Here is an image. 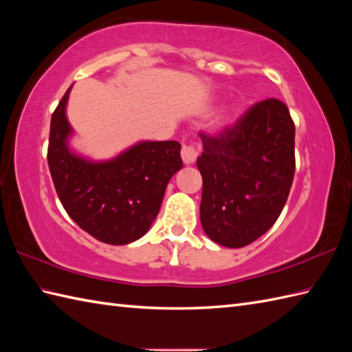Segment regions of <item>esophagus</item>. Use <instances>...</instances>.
<instances>
[{
  "label": "esophagus",
  "instance_id": "34e87169",
  "mask_svg": "<svg viewBox=\"0 0 352 352\" xmlns=\"http://www.w3.org/2000/svg\"><path fill=\"white\" fill-rule=\"evenodd\" d=\"M197 157H198V151H197L195 145L184 144L182 146V159H183L184 164H192L197 160Z\"/></svg>",
  "mask_w": 352,
  "mask_h": 352
}]
</instances>
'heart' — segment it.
Here are the masks:
<instances>
[{
	"label": "heart",
	"instance_id": "obj_1",
	"mask_svg": "<svg viewBox=\"0 0 352 352\" xmlns=\"http://www.w3.org/2000/svg\"><path fill=\"white\" fill-rule=\"evenodd\" d=\"M236 119H237L236 110L228 109L226 111H222V113L218 118H216L214 125H216V129H218V130H226V129H228V126H231L236 122Z\"/></svg>",
	"mask_w": 352,
	"mask_h": 352
}]
</instances>
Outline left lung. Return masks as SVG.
I'll return each mask as SVG.
<instances>
[{"instance_id": "1", "label": "left lung", "mask_w": 352, "mask_h": 352, "mask_svg": "<svg viewBox=\"0 0 352 352\" xmlns=\"http://www.w3.org/2000/svg\"><path fill=\"white\" fill-rule=\"evenodd\" d=\"M199 216L206 234L242 248L271 228L295 174V124L280 100L257 102L216 138L201 133Z\"/></svg>"}]
</instances>
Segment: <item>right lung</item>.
<instances>
[{
	"label": "right lung",
	"instance_id": "1",
	"mask_svg": "<svg viewBox=\"0 0 352 352\" xmlns=\"http://www.w3.org/2000/svg\"><path fill=\"white\" fill-rule=\"evenodd\" d=\"M72 86L51 118L48 166L58 199L80 228L96 241H138L159 214L172 175L183 168L175 140H140L113 159L92 160L69 146L66 118Z\"/></svg>",
	"mask_w": 352,
	"mask_h": 352
}]
</instances>
